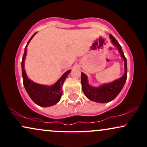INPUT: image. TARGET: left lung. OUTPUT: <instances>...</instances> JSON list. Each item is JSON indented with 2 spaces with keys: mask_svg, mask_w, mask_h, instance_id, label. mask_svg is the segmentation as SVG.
I'll list each match as a JSON object with an SVG mask.
<instances>
[{
  "mask_svg": "<svg viewBox=\"0 0 147 147\" xmlns=\"http://www.w3.org/2000/svg\"><path fill=\"white\" fill-rule=\"evenodd\" d=\"M110 38L113 44L117 47L118 51L120 53L121 57L124 61V75L119 79H116L110 84H104L99 87H92L88 84L87 76L82 72L81 75V82L82 85V90L84 95L91 101L99 103H106L112 101L117 97L118 94L122 90L127 77V63L126 59L122 51V49L117 40L112 35L110 34Z\"/></svg>",
  "mask_w": 147,
  "mask_h": 147,
  "instance_id": "8db88e82",
  "label": "left lung"
}]
</instances>
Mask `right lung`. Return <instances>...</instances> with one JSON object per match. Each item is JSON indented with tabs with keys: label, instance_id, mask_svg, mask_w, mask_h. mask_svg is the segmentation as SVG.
<instances>
[{
	"label": "right lung",
	"instance_id": "1",
	"mask_svg": "<svg viewBox=\"0 0 147 147\" xmlns=\"http://www.w3.org/2000/svg\"><path fill=\"white\" fill-rule=\"evenodd\" d=\"M34 33L30 39L28 41L27 45L25 46V52L23 54V58H22L21 68H22V76H23V82L24 87L26 90L27 92L29 95L30 98L32 99V101L35 104L40 106L43 107H47V106H51L56 104L60 100L61 97L62 92V86L65 81V78L68 74L70 73L71 70H69L65 72L63 75L61 77V78L51 86H47L41 85L36 83H34L32 81L30 80L28 77H27L25 70L24 68V61L25 57H26L27 49L30 41H31L33 36L36 34Z\"/></svg>",
	"mask_w": 147,
	"mask_h": 147
}]
</instances>
